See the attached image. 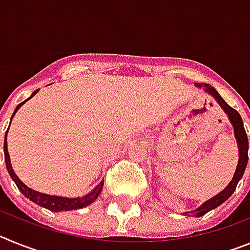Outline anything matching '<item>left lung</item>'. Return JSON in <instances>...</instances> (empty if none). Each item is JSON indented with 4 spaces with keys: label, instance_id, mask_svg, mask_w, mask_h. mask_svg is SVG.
Segmentation results:
<instances>
[{
    "label": "left lung",
    "instance_id": "1",
    "mask_svg": "<svg viewBox=\"0 0 250 250\" xmlns=\"http://www.w3.org/2000/svg\"><path fill=\"white\" fill-rule=\"evenodd\" d=\"M198 87H204V90L213 96L218 104L222 106V109L224 110L225 114L229 116V120L230 123L233 124L234 127V134H235V138H237L238 141V147H239V161H238L237 165V170H235V174H234L233 179H231V182L229 183V185L225 188L224 190L222 193H219L218 195H215L214 198L209 199L208 202H205L204 204L202 205L200 208L195 209L194 211H189V213H195V216H202L204 214H207L208 211H210L211 209H215V208L219 207L220 204L225 202V200L228 199L229 196L234 193L235 190V188H237L238 182H239L240 179H242L243 174H244V170H246L247 164H248V138H247V132L246 129H244V125H243V120L240 118L239 112L237 111L235 109L230 107L228 104L225 103L224 99L218 94L214 87L209 86L208 83H196ZM189 213H184L185 215H189Z\"/></svg>",
    "mask_w": 250,
    "mask_h": 250
}]
</instances>
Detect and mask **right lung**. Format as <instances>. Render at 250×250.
<instances>
[{
  "instance_id": "obj_1",
  "label": "right lung",
  "mask_w": 250,
  "mask_h": 250,
  "mask_svg": "<svg viewBox=\"0 0 250 250\" xmlns=\"http://www.w3.org/2000/svg\"><path fill=\"white\" fill-rule=\"evenodd\" d=\"M37 91H39V90H36V91L32 92V95H31L30 98L26 99L25 101H22L21 104H19V105H17V107L15 109V112H13V115H12V118L15 116V114H16L17 110H19L20 107H21V106L26 103V101L30 100V99L32 98L35 94H37ZM12 118H11V120H12ZM7 131H8V129H7ZM7 131H6V135H4V144H3L4 161H6V167H7L8 173H10L12 180L16 183V185H17V188L20 189V191H21V193L23 194L26 198H28V199L32 200L34 203L39 204L40 207L46 208V209H48V210H51V211L75 210V209H81V208L87 207V205H90L92 202H95V200L98 199L99 194H100L101 190H103L104 182H101L100 184H99L98 187L95 188L94 190L91 191V193H89L87 195L83 196V198H62V196L47 195V194L39 193V191H35V190H32V189H30L27 185L23 184V183H22L21 180L17 178V175L15 174V171H13L12 167H11L10 155H8V150H7V140H6V138H7Z\"/></svg>"
}]
</instances>
